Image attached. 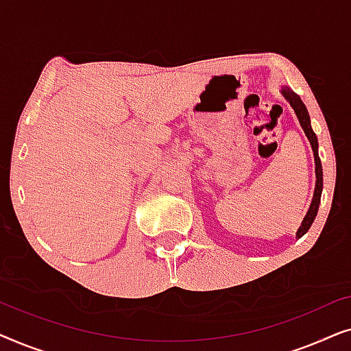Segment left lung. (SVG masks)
Listing matches in <instances>:
<instances>
[{
	"mask_svg": "<svg viewBox=\"0 0 351 351\" xmlns=\"http://www.w3.org/2000/svg\"><path fill=\"white\" fill-rule=\"evenodd\" d=\"M281 94H282V97H285L287 102H289L292 110H294L295 117H297V119H299V123H300L302 129H304L306 138H308L311 150H313V156H315L316 182H315L313 199H311V203H310L308 213L305 214V217H304V220H302L300 227L295 233V238H302L306 232H308L311 223H313V220L316 217V214H318L319 201H321V191H323V167H321V161H319V156H318V138H316V134L313 132V129H311L308 110H306V107L304 105V102H302V99L299 97V95H297L294 90H291V88H287V86H282Z\"/></svg>",
	"mask_w": 351,
	"mask_h": 351,
	"instance_id": "8db88e82",
	"label": "left lung"
}]
</instances>
